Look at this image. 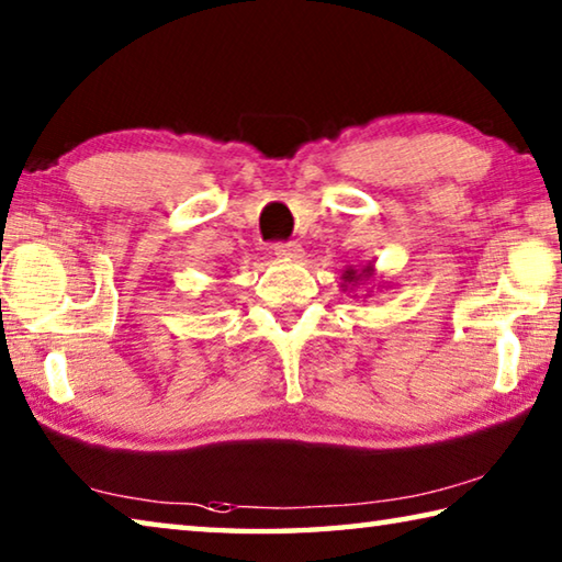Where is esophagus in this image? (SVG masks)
<instances>
[{
    "mask_svg": "<svg viewBox=\"0 0 562 562\" xmlns=\"http://www.w3.org/2000/svg\"><path fill=\"white\" fill-rule=\"evenodd\" d=\"M274 255H278L280 260L294 262V260L304 258V250H302L297 243H278V245H274Z\"/></svg>",
    "mask_w": 562,
    "mask_h": 562,
    "instance_id": "34e87169",
    "label": "esophagus"
}]
</instances>
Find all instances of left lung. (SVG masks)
<instances>
[{"mask_svg": "<svg viewBox=\"0 0 562 562\" xmlns=\"http://www.w3.org/2000/svg\"><path fill=\"white\" fill-rule=\"evenodd\" d=\"M369 280H374V262L372 260H369L367 265H349V268H345V272H341V290L351 292L359 282H369ZM379 288H386V282H376V290Z\"/></svg>", "mask_w": 562, "mask_h": 562, "instance_id": "1", "label": "left lung"}]
</instances>
